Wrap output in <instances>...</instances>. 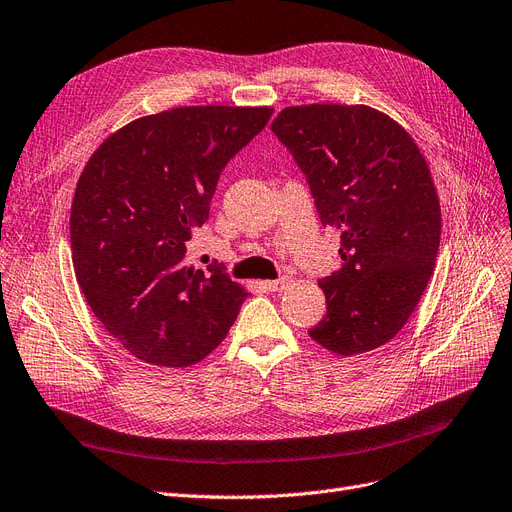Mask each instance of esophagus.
I'll return each mask as SVG.
<instances>
[{"label":"esophagus","instance_id":"obj_1","mask_svg":"<svg viewBox=\"0 0 512 512\" xmlns=\"http://www.w3.org/2000/svg\"><path fill=\"white\" fill-rule=\"evenodd\" d=\"M292 283L290 277H281V279H271V281H264V288H267L269 292H281L288 288V285Z\"/></svg>","mask_w":512,"mask_h":512}]
</instances>
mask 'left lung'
<instances>
[{
	"label": "left lung",
	"mask_w": 512,
	"mask_h": 512,
	"mask_svg": "<svg viewBox=\"0 0 512 512\" xmlns=\"http://www.w3.org/2000/svg\"><path fill=\"white\" fill-rule=\"evenodd\" d=\"M309 182L342 264L319 279L325 317L309 336L342 357L393 340L435 271L441 206L428 163L395 119L365 105H300L271 124Z\"/></svg>",
	"instance_id": "obj_1"
}]
</instances>
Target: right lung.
<instances>
[{
    "mask_svg": "<svg viewBox=\"0 0 512 512\" xmlns=\"http://www.w3.org/2000/svg\"><path fill=\"white\" fill-rule=\"evenodd\" d=\"M271 107H178L130 121L92 153L71 206L81 292L134 357L187 367L229 334L243 285L214 262L185 264L222 168L267 126Z\"/></svg>",
    "mask_w": 512,
    "mask_h": 512,
    "instance_id": "right-lung-1",
    "label": "right lung"
}]
</instances>
